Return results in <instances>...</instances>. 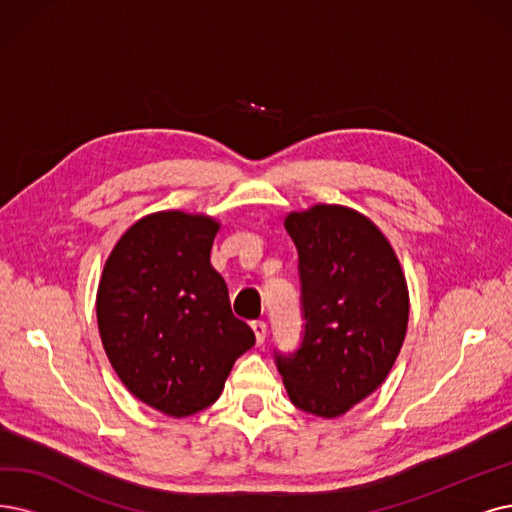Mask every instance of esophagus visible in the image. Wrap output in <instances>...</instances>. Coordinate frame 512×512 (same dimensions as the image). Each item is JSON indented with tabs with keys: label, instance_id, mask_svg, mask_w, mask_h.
<instances>
[{
	"label": "esophagus",
	"instance_id": "esophagus-1",
	"mask_svg": "<svg viewBox=\"0 0 512 512\" xmlns=\"http://www.w3.org/2000/svg\"><path fill=\"white\" fill-rule=\"evenodd\" d=\"M252 330H254V336H256L258 344H262L264 340H267V323H264V321H254L252 323Z\"/></svg>",
	"mask_w": 512,
	"mask_h": 512
}]
</instances>
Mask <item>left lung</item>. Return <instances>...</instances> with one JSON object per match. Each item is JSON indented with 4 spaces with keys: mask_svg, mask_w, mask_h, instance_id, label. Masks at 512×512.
Here are the masks:
<instances>
[{
    "mask_svg": "<svg viewBox=\"0 0 512 512\" xmlns=\"http://www.w3.org/2000/svg\"><path fill=\"white\" fill-rule=\"evenodd\" d=\"M304 338L277 355L290 401L302 412L338 418L370 397L395 365L410 321V292L391 241L365 214L315 203L290 212Z\"/></svg>",
    "mask_w": 512,
    "mask_h": 512,
    "instance_id": "left-lung-1",
    "label": "left lung"
}]
</instances>
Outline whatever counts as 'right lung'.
<instances>
[{
    "label": "right lung",
    "instance_id": "1",
    "mask_svg": "<svg viewBox=\"0 0 512 512\" xmlns=\"http://www.w3.org/2000/svg\"><path fill=\"white\" fill-rule=\"evenodd\" d=\"M218 231L220 222L199 212L142 216L117 239L98 283V332L115 374L172 418L212 405L256 342L210 262Z\"/></svg>",
    "mask_w": 512,
    "mask_h": 512
}]
</instances>
